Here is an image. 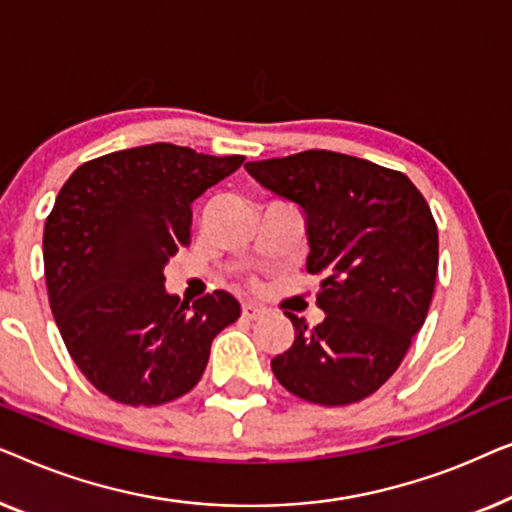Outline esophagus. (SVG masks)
I'll list each match as a JSON object with an SVG mask.
<instances>
[{
    "instance_id": "1",
    "label": "esophagus",
    "mask_w": 512,
    "mask_h": 512,
    "mask_svg": "<svg viewBox=\"0 0 512 512\" xmlns=\"http://www.w3.org/2000/svg\"><path fill=\"white\" fill-rule=\"evenodd\" d=\"M241 313H243V318H246V320H257V318H262V315H264V308H259L255 304H243Z\"/></svg>"
}]
</instances>
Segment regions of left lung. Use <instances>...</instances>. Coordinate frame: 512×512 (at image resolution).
I'll list each match as a JSON object with an SVG mask.
<instances>
[{
    "label": "left lung",
    "mask_w": 512,
    "mask_h": 512,
    "mask_svg": "<svg viewBox=\"0 0 512 512\" xmlns=\"http://www.w3.org/2000/svg\"><path fill=\"white\" fill-rule=\"evenodd\" d=\"M246 171L301 208L306 269L325 276V320L308 329L285 313L294 343L271 359L273 376L320 406L366 399L399 369L434 297L438 229L429 204L401 171L331 150L248 162Z\"/></svg>",
    "instance_id": "8db88e82"
}]
</instances>
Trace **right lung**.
<instances>
[{
  "mask_svg": "<svg viewBox=\"0 0 512 512\" xmlns=\"http://www.w3.org/2000/svg\"><path fill=\"white\" fill-rule=\"evenodd\" d=\"M246 157L150 143L90 160L43 227L50 311L83 376L127 406H160L199 383L213 338L241 306L215 290L185 304L164 266L190 241L192 201Z\"/></svg>",
  "mask_w": 512,
  "mask_h": 512,
  "instance_id": "1",
  "label": "right lung"
}]
</instances>
